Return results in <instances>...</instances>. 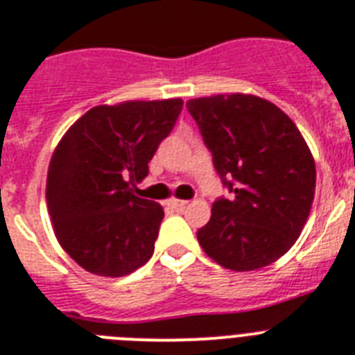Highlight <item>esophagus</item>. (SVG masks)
Instances as JSON below:
<instances>
[{
    "label": "esophagus",
    "instance_id": "esophagus-1",
    "mask_svg": "<svg viewBox=\"0 0 355 355\" xmlns=\"http://www.w3.org/2000/svg\"><path fill=\"white\" fill-rule=\"evenodd\" d=\"M169 206L175 207V209H184V207L187 206V200H171Z\"/></svg>",
    "mask_w": 355,
    "mask_h": 355
}]
</instances>
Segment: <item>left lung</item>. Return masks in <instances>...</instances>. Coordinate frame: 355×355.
Here are the masks:
<instances>
[{"instance_id": "obj_1", "label": "left lung", "mask_w": 355, "mask_h": 355, "mask_svg": "<svg viewBox=\"0 0 355 355\" xmlns=\"http://www.w3.org/2000/svg\"><path fill=\"white\" fill-rule=\"evenodd\" d=\"M230 198L218 197L198 244L220 266L252 272L282 257L306 224L315 164L295 123L252 94L186 103Z\"/></svg>"}]
</instances>
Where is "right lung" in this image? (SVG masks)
Instances as JSON below:
<instances>
[{"label":"right lung","mask_w":355,"mask_h":355,"mask_svg":"<svg viewBox=\"0 0 355 355\" xmlns=\"http://www.w3.org/2000/svg\"><path fill=\"white\" fill-rule=\"evenodd\" d=\"M184 102L98 105L71 125L47 175V207L62 248L83 270L122 277L151 259L160 204L135 195Z\"/></svg>","instance_id":"obj_1"}]
</instances>
